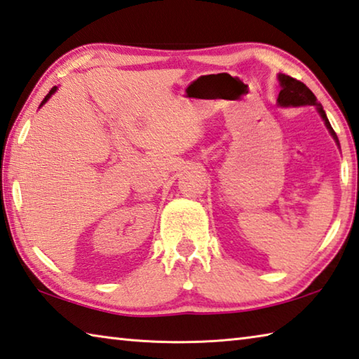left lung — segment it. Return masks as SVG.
<instances>
[{
	"label": "left lung",
	"instance_id": "obj_1",
	"mask_svg": "<svg viewBox=\"0 0 359 359\" xmlns=\"http://www.w3.org/2000/svg\"><path fill=\"white\" fill-rule=\"evenodd\" d=\"M278 81H279V86H281V90H279V95H278V100L276 103L279 107L283 108H289V107H316L318 114L325 122V126H327L328 132L333 136V140L336 141V144L339 146V140H337V135L334 133L333 127H331V123L328 121L327 114L323 111V107L320 105V102H317L316 95L312 94V90L306 86L304 83L295 80V78H292L289 75H284V74H278Z\"/></svg>",
	"mask_w": 359,
	"mask_h": 359
}]
</instances>
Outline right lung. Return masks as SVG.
<instances>
[{"label":"right lung","mask_w":359,"mask_h":359,"mask_svg":"<svg viewBox=\"0 0 359 359\" xmlns=\"http://www.w3.org/2000/svg\"><path fill=\"white\" fill-rule=\"evenodd\" d=\"M56 90H57V88H56V86H55V88H51V90H50V93H48L47 95H45V99L42 100V103H41V107H42V105H45V103H47V102H48V99H50V97H51V95H53V94L56 93ZM41 107H39V108H41Z\"/></svg>","instance_id":"obj_1"}]
</instances>
